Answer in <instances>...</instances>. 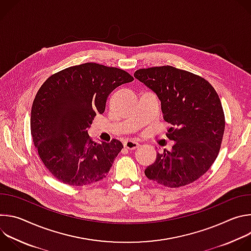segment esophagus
I'll list each match as a JSON object with an SVG mask.
<instances>
[{
	"label": "esophagus",
	"instance_id": "34e87169",
	"mask_svg": "<svg viewBox=\"0 0 251 251\" xmlns=\"http://www.w3.org/2000/svg\"><path fill=\"white\" fill-rule=\"evenodd\" d=\"M139 146H140L139 143H137L135 141H132V140H129V141L125 142V144H124V147L126 149H129V150H134V149L138 148Z\"/></svg>",
	"mask_w": 251,
	"mask_h": 251
}]
</instances>
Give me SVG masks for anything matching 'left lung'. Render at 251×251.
Returning <instances> with one entry per match:
<instances>
[{
	"label": "left lung",
	"instance_id": "obj_1",
	"mask_svg": "<svg viewBox=\"0 0 251 251\" xmlns=\"http://www.w3.org/2000/svg\"><path fill=\"white\" fill-rule=\"evenodd\" d=\"M134 77L158 96L164 120L171 124L166 135L175 141L171 151L157 153L146 176L170 188L195 182L221 149L226 121L217 91L202 77L170 65L138 69Z\"/></svg>",
	"mask_w": 251,
	"mask_h": 251
}]
</instances>
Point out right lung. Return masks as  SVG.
<instances>
[{
	"mask_svg": "<svg viewBox=\"0 0 251 251\" xmlns=\"http://www.w3.org/2000/svg\"><path fill=\"white\" fill-rule=\"evenodd\" d=\"M125 70L87 62L49 77L32 103L30 133L50 173L69 186H86L106 177L122 150L119 140L93 142L87 129L105 110L108 95L133 81Z\"/></svg>",
	"mask_w": 251,
	"mask_h": 251,
	"instance_id": "1",
	"label": "right lung"
}]
</instances>
